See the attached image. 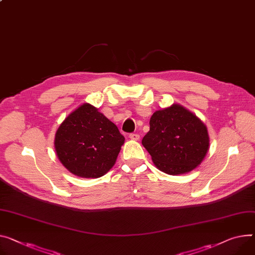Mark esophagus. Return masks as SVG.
Wrapping results in <instances>:
<instances>
[{
  "mask_svg": "<svg viewBox=\"0 0 255 255\" xmlns=\"http://www.w3.org/2000/svg\"><path fill=\"white\" fill-rule=\"evenodd\" d=\"M129 138L131 139V140H134V141H138L139 139H140V135H139V133H130L129 134Z\"/></svg>",
  "mask_w": 255,
  "mask_h": 255,
  "instance_id": "obj_1",
  "label": "esophagus"
}]
</instances>
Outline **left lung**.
<instances>
[{"instance_id": "obj_1", "label": "left lung", "mask_w": 255, "mask_h": 255, "mask_svg": "<svg viewBox=\"0 0 255 255\" xmlns=\"http://www.w3.org/2000/svg\"><path fill=\"white\" fill-rule=\"evenodd\" d=\"M142 144L157 168L174 175L189 172L201 163L208 151L209 136L197 116L173 104L153 113Z\"/></svg>"}]
</instances>
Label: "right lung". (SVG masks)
<instances>
[{
	"label": "right lung",
	"instance_id": "add662e5",
	"mask_svg": "<svg viewBox=\"0 0 255 255\" xmlns=\"http://www.w3.org/2000/svg\"><path fill=\"white\" fill-rule=\"evenodd\" d=\"M124 143L117 127L88 103L71 112L55 135L58 158L82 178H100L108 172Z\"/></svg>",
	"mask_w": 255,
	"mask_h": 255
}]
</instances>
